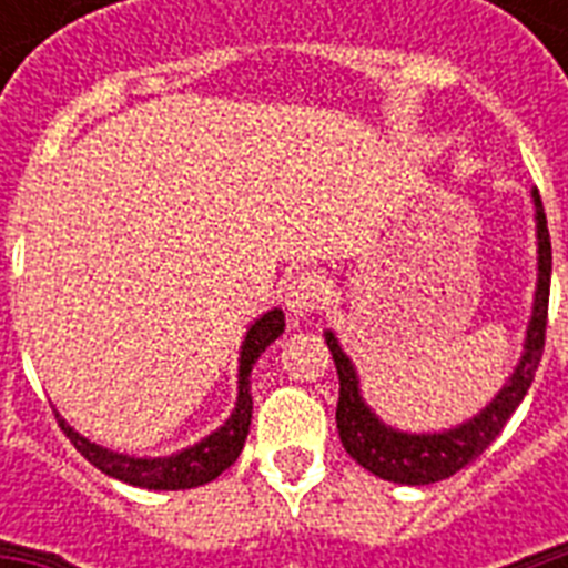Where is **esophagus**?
Instances as JSON below:
<instances>
[{
	"label": "esophagus",
	"mask_w": 568,
	"mask_h": 568,
	"mask_svg": "<svg viewBox=\"0 0 568 568\" xmlns=\"http://www.w3.org/2000/svg\"><path fill=\"white\" fill-rule=\"evenodd\" d=\"M327 294L329 285L318 271H301V274H294L288 280V285H285V306H288L294 318H306L312 312L324 310Z\"/></svg>",
	"instance_id": "obj_1"
}]
</instances>
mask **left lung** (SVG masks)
Segmentation results:
<instances>
[{
	"label": "left lung",
	"mask_w": 568,
	"mask_h": 568,
	"mask_svg": "<svg viewBox=\"0 0 568 568\" xmlns=\"http://www.w3.org/2000/svg\"><path fill=\"white\" fill-rule=\"evenodd\" d=\"M534 203H537L539 288L537 303H534V318H530L528 327V342H525V356H521L519 368L513 372L510 383L501 388V395L468 424H463L457 430L433 433V436H409V433H397L386 424H379L359 397L354 365L342 354L336 336L327 333V347L338 372V436H342L347 454L359 466L368 468L372 475L406 486H427L457 475L493 445L495 436L504 430V424L510 422V415L516 413V406L528 395L542 351H546L548 292H551V239H548L546 209H542L539 191H534Z\"/></svg>",
	"instance_id": "1"
}]
</instances>
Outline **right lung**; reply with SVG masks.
<instances>
[{
    "label": "right lung",
    "mask_w": 568,
    "mask_h": 568,
    "mask_svg": "<svg viewBox=\"0 0 568 568\" xmlns=\"http://www.w3.org/2000/svg\"><path fill=\"white\" fill-rule=\"evenodd\" d=\"M285 329V315L280 310L267 312L265 318H258L253 327H250L247 338H244V347H241V368H239V404H235V413L221 430L212 433L209 439H203L194 448L182 450L176 457H159V459H135L126 457V454H114V450H105L93 442L82 439L79 433L64 424L61 430L67 433V439L73 442V448L82 454L91 466H97L100 471H105L109 477H118L129 486H141V489H194V486H203L209 480L226 471V468L239 459L241 448H244V439H247L250 418H253V397H250V372L253 365L262 356L271 342L283 336Z\"/></svg>",
    "instance_id": "1"
}]
</instances>
